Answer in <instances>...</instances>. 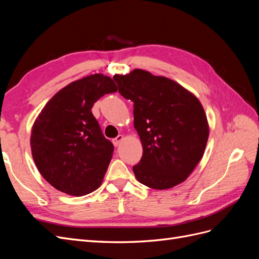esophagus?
<instances>
[{"label":"esophagus","mask_w":259,"mask_h":259,"mask_svg":"<svg viewBox=\"0 0 259 259\" xmlns=\"http://www.w3.org/2000/svg\"><path fill=\"white\" fill-rule=\"evenodd\" d=\"M123 139H124V136H123V135H119L116 138L112 139V143H113V145H114L115 147H117V146H120V144L122 143Z\"/></svg>","instance_id":"1"}]
</instances>
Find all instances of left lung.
Instances as JSON below:
<instances>
[{"mask_svg": "<svg viewBox=\"0 0 259 259\" xmlns=\"http://www.w3.org/2000/svg\"><path fill=\"white\" fill-rule=\"evenodd\" d=\"M121 95L134 103V127L143 156L133 166L136 179L152 189L184 183L205 151L209 126L193 93L174 80L143 69L115 74Z\"/></svg>", "mask_w": 259, "mask_h": 259, "instance_id": "obj_1", "label": "left lung"}]
</instances>
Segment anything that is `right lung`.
<instances>
[{"label":"right lung","mask_w":259,"mask_h":259,"mask_svg":"<svg viewBox=\"0 0 259 259\" xmlns=\"http://www.w3.org/2000/svg\"><path fill=\"white\" fill-rule=\"evenodd\" d=\"M113 80L95 73L71 82L48 101L32 125L35 165L61 192L82 197L103 183L113 145L101 133L92 108L105 94L117 91Z\"/></svg>","instance_id":"right-lung-1"}]
</instances>
